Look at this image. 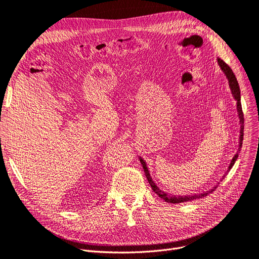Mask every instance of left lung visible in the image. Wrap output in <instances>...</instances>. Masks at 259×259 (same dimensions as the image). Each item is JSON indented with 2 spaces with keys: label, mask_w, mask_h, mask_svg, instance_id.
Instances as JSON below:
<instances>
[{
  "label": "left lung",
  "mask_w": 259,
  "mask_h": 259,
  "mask_svg": "<svg viewBox=\"0 0 259 259\" xmlns=\"http://www.w3.org/2000/svg\"><path fill=\"white\" fill-rule=\"evenodd\" d=\"M217 62L220 66V68L223 71V73L225 74L226 79L228 81V85H229V90H231L232 96L233 98L236 100V108H237V114H238V118H239V126H240V130H239V144H238V150L236 152V155L234 156V158L232 159L231 163H229L226 171L224 173V175L222 176V178L220 179V181H222L225 176L228 174V171L231 170V168L234 166L235 162L237 161V158L239 156V151L241 150V146H242V140H243V129H244V119H243V113H242V108H241V96H240V88H239V84L238 81L236 79V76L233 72V70L231 69V67H229L225 62H223L220 57H217ZM139 160L141 162V164L143 166V169H144V173L145 176L148 180V183L151 187V189L154 190V192L160 197L164 200L166 203H170V204H179V203H185V202H189V200H192V199H196V198H202L206 195H208L209 193H211L214 191V189H217L218 185L220 184V181H218L217 185L213 186L211 189H209L207 191H204L203 193H195V194H191V195H171L168 194L167 192H164L163 190H161L157 184L154 181V179L151 178L150 173H149V169L148 166L146 164V161L143 159L142 157L139 156Z\"/></svg>",
  "instance_id": "obj_1"
}]
</instances>
